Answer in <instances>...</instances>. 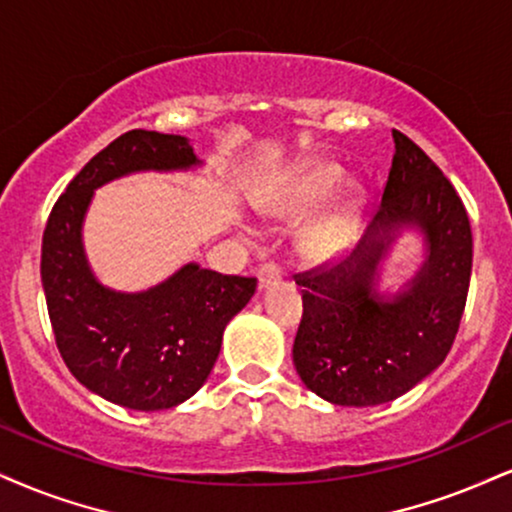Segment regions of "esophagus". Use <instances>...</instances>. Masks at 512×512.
I'll return each instance as SVG.
<instances>
[{
  "label": "esophagus",
  "mask_w": 512,
  "mask_h": 512,
  "mask_svg": "<svg viewBox=\"0 0 512 512\" xmlns=\"http://www.w3.org/2000/svg\"><path fill=\"white\" fill-rule=\"evenodd\" d=\"M282 280V268L277 263H263L258 268V289H268Z\"/></svg>",
  "instance_id": "34e87169"
}]
</instances>
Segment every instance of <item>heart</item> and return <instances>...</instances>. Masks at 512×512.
I'll use <instances>...</instances> for the list:
<instances>
[{
  "label": "heart",
  "instance_id": "b5f03b06",
  "mask_svg": "<svg viewBox=\"0 0 512 512\" xmlns=\"http://www.w3.org/2000/svg\"><path fill=\"white\" fill-rule=\"evenodd\" d=\"M344 182V170L332 161H313L299 168L282 185L273 197L266 199V213L282 218H299L313 211L327 197L337 192ZM365 204V194L361 187L349 185L337 194V199L306 227L301 237V251L313 261H327L346 249L356 232L358 216Z\"/></svg>",
  "mask_w": 512,
  "mask_h": 512
}]
</instances>
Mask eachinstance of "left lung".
<instances>
[{"label":"left lung","mask_w":512,"mask_h":512,"mask_svg":"<svg viewBox=\"0 0 512 512\" xmlns=\"http://www.w3.org/2000/svg\"><path fill=\"white\" fill-rule=\"evenodd\" d=\"M382 206L356 249L332 268L294 275L304 299L294 339L301 382L334 406H380L444 363L472 270L463 201L430 156L399 130ZM403 229H418L426 261L399 293L382 295L381 261Z\"/></svg>","instance_id":"left-lung-1"}]
</instances>
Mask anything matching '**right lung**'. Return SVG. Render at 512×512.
I'll return each instance as SVG.
<instances>
[{
  "label": "right lung",
  "mask_w": 512,
  "mask_h": 512,
  "mask_svg": "<svg viewBox=\"0 0 512 512\" xmlns=\"http://www.w3.org/2000/svg\"><path fill=\"white\" fill-rule=\"evenodd\" d=\"M201 163L187 137L125 132L75 175L44 227L40 273L56 346L75 380L116 406L166 410L197 394L227 323L256 292V277L197 263L144 292H118L92 273L82 225L94 189L144 170L173 173Z\"/></svg>",
  "instance_id": "obj_1"
}]
</instances>
